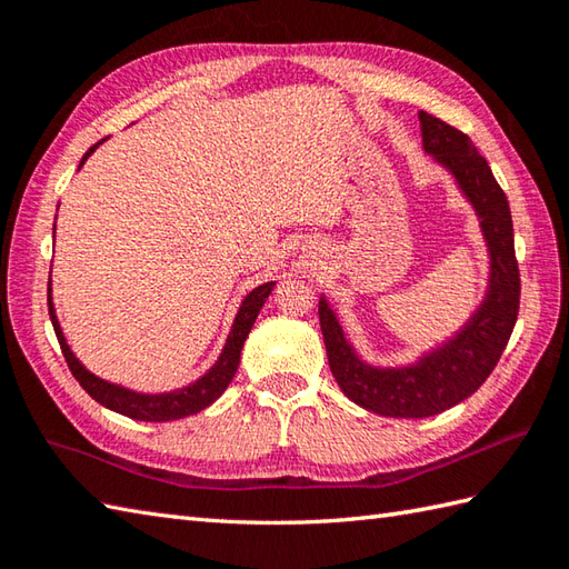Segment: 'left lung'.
I'll return each instance as SVG.
<instances>
[{"instance_id":"obj_1","label":"left lung","mask_w":569,"mask_h":569,"mask_svg":"<svg viewBox=\"0 0 569 569\" xmlns=\"http://www.w3.org/2000/svg\"><path fill=\"white\" fill-rule=\"evenodd\" d=\"M422 149L452 176L471 204L489 253L487 291L475 312L442 342L398 367L369 365L347 340L330 300L320 296L318 316L335 381L357 406L383 418H430L475 393L503 355L518 318L521 278L513 251L509 200L485 156L462 131L418 112Z\"/></svg>"}]
</instances>
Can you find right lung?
Returning a JSON list of instances; mask_svg holds the SVG:
<instances>
[{"instance_id":"obj_1","label":"right lung","mask_w":569,"mask_h":569,"mask_svg":"<svg viewBox=\"0 0 569 569\" xmlns=\"http://www.w3.org/2000/svg\"><path fill=\"white\" fill-rule=\"evenodd\" d=\"M102 141H98L92 149H88V153L82 156L80 168L84 161L90 159L94 149H98ZM53 237H56V224H53ZM273 286H276V281L261 283L244 296V300H241V306L234 316L232 330H229V335H227L220 357H217L214 365L204 371L200 379H196L188 386H180V389L161 391V393H143V391L127 389V386H122V383H114V381H107V379L98 377V373H92L88 367L82 365V361L76 357V352L70 349L66 335H63V328H60V322H58L53 296H51V278H48V312H51L53 330H56V337L60 342V349H63V357L68 361L72 377L78 379V383L94 398V401L104 408L114 410V413H119V416L147 420V422H166V420L196 416L202 408L212 406L217 398L224 393V389L232 383L234 373H237L239 359H241V347H244L253 322H257L266 298H269L273 291Z\"/></svg>"}]
</instances>
